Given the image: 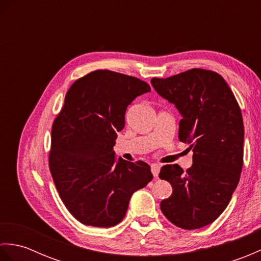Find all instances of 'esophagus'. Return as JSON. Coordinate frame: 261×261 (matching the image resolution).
<instances>
[{
    "instance_id": "1",
    "label": "esophagus",
    "mask_w": 261,
    "mask_h": 261,
    "mask_svg": "<svg viewBox=\"0 0 261 261\" xmlns=\"http://www.w3.org/2000/svg\"><path fill=\"white\" fill-rule=\"evenodd\" d=\"M160 171V166L158 164H152L151 165V173L153 177H158V174Z\"/></svg>"
}]
</instances>
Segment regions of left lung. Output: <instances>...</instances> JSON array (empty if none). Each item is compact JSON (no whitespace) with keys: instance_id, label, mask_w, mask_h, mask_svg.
Returning a JSON list of instances; mask_svg holds the SVG:
<instances>
[{"instance_id":"left-lung-1","label":"left lung","mask_w":261,"mask_h":261,"mask_svg":"<svg viewBox=\"0 0 261 261\" xmlns=\"http://www.w3.org/2000/svg\"><path fill=\"white\" fill-rule=\"evenodd\" d=\"M151 84L179 111L178 139L193 149V165L186 171L177 164L160 169V179L173 187L160 208L178 228H203L222 214L240 179L241 110L223 77L212 70L193 68L167 79L154 77Z\"/></svg>"}]
</instances>
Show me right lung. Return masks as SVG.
Returning <instances> with one entry per match:
<instances>
[{
	"label": "right lung",
	"instance_id": "right-lung-1",
	"mask_svg": "<svg viewBox=\"0 0 261 261\" xmlns=\"http://www.w3.org/2000/svg\"><path fill=\"white\" fill-rule=\"evenodd\" d=\"M150 86L107 69L77 80L51 129L49 168L65 206L81 223L110 228L123 220L136 191L152 179L150 166L115 159L127 105Z\"/></svg>",
	"mask_w": 261,
	"mask_h": 261
}]
</instances>
